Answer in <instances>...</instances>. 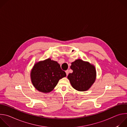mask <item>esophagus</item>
Returning <instances> with one entry per match:
<instances>
[{
    "mask_svg": "<svg viewBox=\"0 0 127 127\" xmlns=\"http://www.w3.org/2000/svg\"><path fill=\"white\" fill-rule=\"evenodd\" d=\"M65 72H66V75H67V76L68 75V74H69V71L67 70H66V71H65Z\"/></svg>",
    "mask_w": 127,
    "mask_h": 127,
    "instance_id": "esophagus-1",
    "label": "esophagus"
}]
</instances>
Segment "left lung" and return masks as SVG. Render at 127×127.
I'll return each mask as SVG.
<instances>
[{
	"instance_id": "8db88e82",
	"label": "left lung",
	"mask_w": 127,
	"mask_h": 127,
	"mask_svg": "<svg viewBox=\"0 0 127 127\" xmlns=\"http://www.w3.org/2000/svg\"><path fill=\"white\" fill-rule=\"evenodd\" d=\"M72 73L68 76L72 86L78 91L88 90L94 83L96 77L95 67L88 62L78 59L71 63Z\"/></svg>"
}]
</instances>
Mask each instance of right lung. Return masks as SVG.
Here are the masks:
<instances>
[{
  "label": "right lung",
  "mask_w": 127,
  "mask_h": 127,
  "mask_svg": "<svg viewBox=\"0 0 127 127\" xmlns=\"http://www.w3.org/2000/svg\"><path fill=\"white\" fill-rule=\"evenodd\" d=\"M31 76L35 88L41 92L47 93L51 92L66 74L57 62L48 59L36 63Z\"/></svg>",
  "instance_id": "right-lung-1"
}]
</instances>
